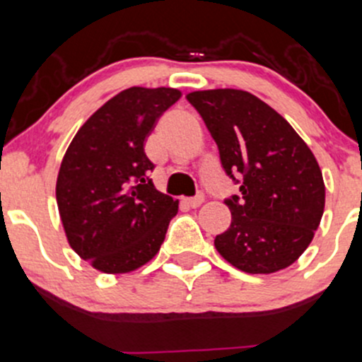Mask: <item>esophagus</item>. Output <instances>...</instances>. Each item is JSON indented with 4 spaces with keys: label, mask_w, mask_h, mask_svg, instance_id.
Returning <instances> with one entry per match:
<instances>
[{
    "label": "esophagus",
    "mask_w": 362,
    "mask_h": 362,
    "mask_svg": "<svg viewBox=\"0 0 362 362\" xmlns=\"http://www.w3.org/2000/svg\"><path fill=\"white\" fill-rule=\"evenodd\" d=\"M203 201H204L203 194H197V196H194V197H185L184 203L191 208H197V206H201V203H203Z\"/></svg>",
    "instance_id": "1"
}]
</instances>
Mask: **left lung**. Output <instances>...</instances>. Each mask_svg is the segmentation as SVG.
Returning a JSON list of instances; mask_svg holds the SVG:
<instances>
[{
	"label": "left lung",
	"mask_w": 362,
	"mask_h": 362,
	"mask_svg": "<svg viewBox=\"0 0 362 362\" xmlns=\"http://www.w3.org/2000/svg\"><path fill=\"white\" fill-rule=\"evenodd\" d=\"M187 100L216 142L222 168L239 184V196L226 199L232 220L215 238L216 251L248 274L290 267L325 211V182L309 146L248 91H192Z\"/></svg>",
	"instance_id": "8db88e82"
}]
</instances>
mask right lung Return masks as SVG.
I'll use <instances>...</instances> for the list:
<instances>
[{
	"instance_id": "obj_1",
	"label": "right lung",
	"mask_w": 362,
	"mask_h": 362,
	"mask_svg": "<svg viewBox=\"0 0 362 362\" xmlns=\"http://www.w3.org/2000/svg\"><path fill=\"white\" fill-rule=\"evenodd\" d=\"M182 93L123 90L79 128L57 177V204L71 248L105 274H127L154 258L178 201L154 187L144 142Z\"/></svg>"
}]
</instances>
